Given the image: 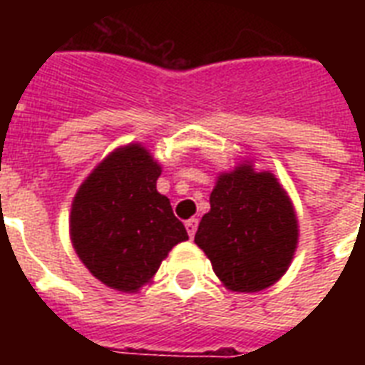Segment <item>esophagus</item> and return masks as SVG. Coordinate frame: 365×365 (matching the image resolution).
I'll return each instance as SVG.
<instances>
[{"label":"esophagus","instance_id":"1","mask_svg":"<svg viewBox=\"0 0 365 365\" xmlns=\"http://www.w3.org/2000/svg\"><path fill=\"white\" fill-rule=\"evenodd\" d=\"M197 227H199V220H197V217H191V220L185 222V229H187V235L191 239H193L195 233H197Z\"/></svg>","mask_w":365,"mask_h":365}]
</instances>
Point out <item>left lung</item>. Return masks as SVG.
I'll return each instance as SVG.
<instances>
[{
    "instance_id": "1",
    "label": "left lung",
    "mask_w": 365,
    "mask_h": 365,
    "mask_svg": "<svg viewBox=\"0 0 365 365\" xmlns=\"http://www.w3.org/2000/svg\"><path fill=\"white\" fill-rule=\"evenodd\" d=\"M195 242L229 289L259 292L292 263L297 246L294 206L271 172L242 165L217 178Z\"/></svg>"
}]
</instances>
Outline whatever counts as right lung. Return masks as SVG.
<instances>
[{"label": "right lung", "mask_w": 365, "mask_h": 365, "mask_svg": "<svg viewBox=\"0 0 365 365\" xmlns=\"http://www.w3.org/2000/svg\"><path fill=\"white\" fill-rule=\"evenodd\" d=\"M160 166L138 143L117 149L83 182L70 235L79 259L110 288L136 292L178 242L187 240L170 200L157 191Z\"/></svg>", "instance_id": "1"}]
</instances>
